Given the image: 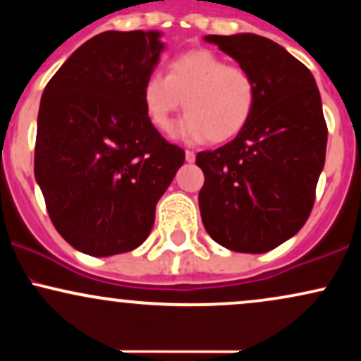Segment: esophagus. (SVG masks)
Wrapping results in <instances>:
<instances>
[{
    "instance_id": "esophagus-1",
    "label": "esophagus",
    "mask_w": 361,
    "mask_h": 361,
    "mask_svg": "<svg viewBox=\"0 0 361 361\" xmlns=\"http://www.w3.org/2000/svg\"><path fill=\"white\" fill-rule=\"evenodd\" d=\"M185 159H186V163H193L195 152L193 151H185Z\"/></svg>"
}]
</instances>
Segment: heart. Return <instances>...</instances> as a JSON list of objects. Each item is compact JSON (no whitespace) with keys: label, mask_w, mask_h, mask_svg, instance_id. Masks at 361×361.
<instances>
[{"label":"heart","mask_w":361,"mask_h":361,"mask_svg":"<svg viewBox=\"0 0 361 361\" xmlns=\"http://www.w3.org/2000/svg\"><path fill=\"white\" fill-rule=\"evenodd\" d=\"M144 111L157 130L169 132L173 115H186L176 134L190 142H226L252 117L258 90L243 66L227 64L209 49H193L169 61L168 74L151 73L140 90Z\"/></svg>","instance_id":"obj_1"}]
</instances>
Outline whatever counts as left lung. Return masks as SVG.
<instances>
[{
    "instance_id": "8db88e82",
    "label": "left lung",
    "mask_w": 361,
    "mask_h": 361,
    "mask_svg": "<svg viewBox=\"0 0 361 361\" xmlns=\"http://www.w3.org/2000/svg\"><path fill=\"white\" fill-rule=\"evenodd\" d=\"M256 81L258 98L244 130L197 154L198 193L210 238L238 252H267L309 219L324 168L327 126L312 73L270 39L207 35Z\"/></svg>"
}]
</instances>
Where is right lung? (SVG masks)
I'll list each match as a JSON object with an SVG mask.
<instances>
[{"mask_svg": "<svg viewBox=\"0 0 361 361\" xmlns=\"http://www.w3.org/2000/svg\"><path fill=\"white\" fill-rule=\"evenodd\" d=\"M159 32L94 35L45 86L37 118L35 180L49 217L74 250H135L156 204L185 163L144 111L140 90L164 44Z\"/></svg>", "mask_w": 361, "mask_h": 361, "instance_id": "add662e5", "label": "right lung"}]
</instances>
